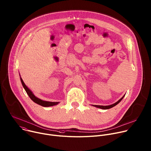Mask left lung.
<instances>
[{"label":"left lung","instance_id":"1","mask_svg":"<svg viewBox=\"0 0 151 151\" xmlns=\"http://www.w3.org/2000/svg\"><path fill=\"white\" fill-rule=\"evenodd\" d=\"M124 95L121 98V99H120L119 101H117V102H116V103H114V104H112V105H110V106H97V105H93V106H94V107H97V108H99V109H104V110H106V109H111V108H112V107H114L115 106H116L117 104H119L122 100V99L124 98Z\"/></svg>","mask_w":151,"mask_h":151}]
</instances>
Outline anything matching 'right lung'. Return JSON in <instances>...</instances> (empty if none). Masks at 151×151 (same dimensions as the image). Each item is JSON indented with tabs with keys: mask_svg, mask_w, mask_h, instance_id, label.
I'll list each match as a JSON object with an SVG mask.
<instances>
[{
	"mask_svg": "<svg viewBox=\"0 0 151 151\" xmlns=\"http://www.w3.org/2000/svg\"><path fill=\"white\" fill-rule=\"evenodd\" d=\"M21 81L22 82V86L24 88L26 92L27 93V94L28 95V96H29V98L32 100V101L37 103L38 105H40L41 106L43 107H50V106H55L58 104H59V102H49V101H42V100L39 99L38 98L36 97L33 93L31 91V90H29V88H27V86L25 85L23 80L22 79V78H21Z\"/></svg>",
	"mask_w": 151,
	"mask_h": 151,
	"instance_id": "obj_1",
	"label": "right lung"
}]
</instances>
